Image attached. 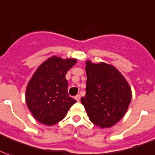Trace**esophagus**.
Returning a JSON list of instances; mask_svg holds the SVG:
<instances>
[{
	"label": "esophagus",
	"mask_w": 155,
	"mask_h": 155,
	"mask_svg": "<svg viewBox=\"0 0 155 155\" xmlns=\"http://www.w3.org/2000/svg\"><path fill=\"white\" fill-rule=\"evenodd\" d=\"M75 99L77 101H80V94H77V95L75 97Z\"/></svg>",
	"instance_id": "1"
}]
</instances>
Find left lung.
I'll return each instance as SVG.
<instances>
[{
	"instance_id": "obj_1",
	"label": "left lung",
	"mask_w": 155,
	"mask_h": 155,
	"mask_svg": "<svg viewBox=\"0 0 155 155\" xmlns=\"http://www.w3.org/2000/svg\"><path fill=\"white\" fill-rule=\"evenodd\" d=\"M86 94L81 102L97 126L110 127L127 111L132 99L128 84L114 67L105 62H86Z\"/></svg>"
}]
</instances>
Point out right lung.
Here are the masks:
<instances>
[{
  "label": "right lung",
  "mask_w": 155,
  "mask_h": 155,
  "mask_svg": "<svg viewBox=\"0 0 155 155\" xmlns=\"http://www.w3.org/2000/svg\"><path fill=\"white\" fill-rule=\"evenodd\" d=\"M76 59L53 56L38 67L28 83L26 102L35 119L45 125L63 120L75 99L68 94L66 75Z\"/></svg>",
  "instance_id": "1"
}]
</instances>
